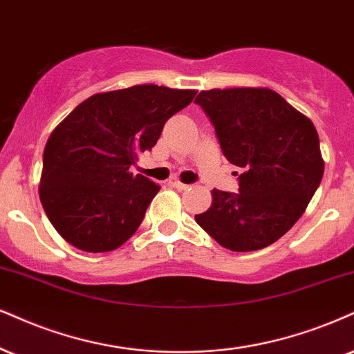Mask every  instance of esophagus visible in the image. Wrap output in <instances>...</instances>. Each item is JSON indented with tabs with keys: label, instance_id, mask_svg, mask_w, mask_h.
Masks as SVG:
<instances>
[{
	"label": "esophagus",
	"instance_id": "1",
	"mask_svg": "<svg viewBox=\"0 0 354 354\" xmlns=\"http://www.w3.org/2000/svg\"><path fill=\"white\" fill-rule=\"evenodd\" d=\"M170 184H172V187H176L177 190H187V189H189V185H187V184H182V182H178V180L170 182Z\"/></svg>",
	"mask_w": 354,
	"mask_h": 354
}]
</instances>
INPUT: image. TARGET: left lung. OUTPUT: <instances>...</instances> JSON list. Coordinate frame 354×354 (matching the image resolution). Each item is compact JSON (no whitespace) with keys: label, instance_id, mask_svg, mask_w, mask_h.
<instances>
[{"label":"left lung","instance_id":"obj_1","mask_svg":"<svg viewBox=\"0 0 354 354\" xmlns=\"http://www.w3.org/2000/svg\"><path fill=\"white\" fill-rule=\"evenodd\" d=\"M195 103L226 159L243 169L239 194L213 189L212 207L195 221L226 250H263L294 226L320 185L315 126L269 88L207 90Z\"/></svg>","mask_w":354,"mask_h":354}]
</instances>
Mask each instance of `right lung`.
<instances>
[{
  "label": "right lung",
  "instance_id": "add662e5",
  "mask_svg": "<svg viewBox=\"0 0 354 354\" xmlns=\"http://www.w3.org/2000/svg\"><path fill=\"white\" fill-rule=\"evenodd\" d=\"M195 93L157 85L97 93L52 131L39 195L65 241L106 252L136 233L160 187L129 167L139 152L156 146L165 121L189 106Z\"/></svg>",
  "mask_w": 354,
  "mask_h": 354
}]
</instances>
